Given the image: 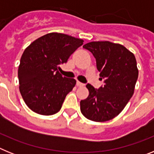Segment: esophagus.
Instances as JSON below:
<instances>
[{"mask_svg": "<svg viewBox=\"0 0 154 154\" xmlns=\"http://www.w3.org/2000/svg\"><path fill=\"white\" fill-rule=\"evenodd\" d=\"M76 85L79 87H82V86H84V84L82 83V82H80L77 81L76 82Z\"/></svg>", "mask_w": 154, "mask_h": 154, "instance_id": "obj_1", "label": "esophagus"}]
</instances>
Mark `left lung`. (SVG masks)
I'll return each instance as SVG.
<instances>
[{"label": "left lung", "mask_w": 154, "mask_h": 154, "mask_svg": "<svg viewBox=\"0 0 154 154\" xmlns=\"http://www.w3.org/2000/svg\"><path fill=\"white\" fill-rule=\"evenodd\" d=\"M95 57L100 79L104 85L95 89L87 84L89 96L80 102L82 115L95 122L113 119L133 96L138 79L137 61L133 53L119 44L92 42L84 45Z\"/></svg>", "instance_id": "left-lung-1"}]
</instances>
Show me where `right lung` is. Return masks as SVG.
Segmentation results:
<instances>
[{"instance_id": "add662e5", "label": "right lung", "mask_w": 154, "mask_h": 154, "mask_svg": "<svg viewBox=\"0 0 154 154\" xmlns=\"http://www.w3.org/2000/svg\"><path fill=\"white\" fill-rule=\"evenodd\" d=\"M82 39L49 33L34 41L23 52L18 67L19 89L33 112L50 116L61 109L76 81L63 77L59 65L83 45Z\"/></svg>"}]
</instances>
